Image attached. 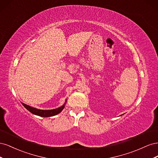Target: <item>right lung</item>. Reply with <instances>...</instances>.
Instances as JSON below:
<instances>
[{
  "instance_id": "obj_1",
  "label": "right lung",
  "mask_w": 158,
  "mask_h": 158,
  "mask_svg": "<svg viewBox=\"0 0 158 158\" xmlns=\"http://www.w3.org/2000/svg\"><path fill=\"white\" fill-rule=\"evenodd\" d=\"M66 102V100L65 101V103L62 106H60L58 108H56V109H50V110L38 109L37 108H35V107H33L28 106V105H26V104L23 103L22 102H21V103H22L23 106H24V107L26 109H27L28 111L31 112L32 114H35V115L42 117H49L55 116V115H56V114L60 113L62 111H63V109L64 108Z\"/></svg>"
}]
</instances>
